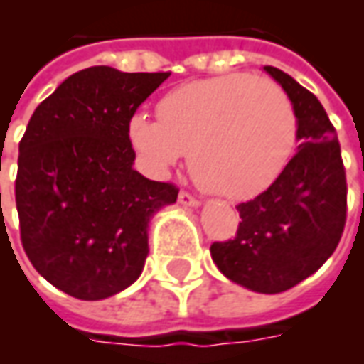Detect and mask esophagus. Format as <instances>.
Listing matches in <instances>:
<instances>
[{
	"label": "esophagus",
	"mask_w": 364,
	"mask_h": 364,
	"mask_svg": "<svg viewBox=\"0 0 364 364\" xmlns=\"http://www.w3.org/2000/svg\"><path fill=\"white\" fill-rule=\"evenodd\" d=\"M179 205L195 206V208H197V206L200 205V200H198L197 197H193V195L187 193V191H181V193H179Z\"/></svg>",
	"instance_id": "34e87169"
}]
</instances>
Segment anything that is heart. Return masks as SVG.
Segmentation results:
<instances>
[{"label": "heart", "mask_w": 364, "mask_h": 364, "mask_svg": "<svg viewBox=\"0 0 364 364\" xmlns=\"http://www.w3.org/2000/svg\"><path fill=\"white\" fill-rule=\"evenodd\" d=\"M156 112L158 122L128 119V140L144 164L164 175L189 151L195 181L232 200L265 193L296 150L294 105L269 77L230 74L185 83L161 97Z\"/></svg>", "instance_id": "obj_1"}]
</instances>
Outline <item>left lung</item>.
<instances>
[{
  "label": "left lung",
  "instance_id": "obj_1",
  "mask_svg": "<svg viewBox=\"0 0 364 364\" xmlns=\"http://www.w3.org/2000/svg\"><path fill=\"white\" fill-rule=\"evenodd\" d=\"M287 91L298 117V151L265 193L237 205L234 240L214 242L220 273L261 294L314 274L336 252L347 216V183L336 128L318 97L279 68H263Z\"/></svg>",
  "mask_w": 364,
  "mask_h": 364
}]
</instances>
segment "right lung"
I'll return each instance as SVG.
<instances>
[{"instance_id":"right-lung-1","label":"right lung","mask_w":364,"mask_h":364,"mask_svg":"<svg viewBox=\"0 0 364 364\" xmlns=\"http://www.w3.org/2000/svg\"><path fill=\"white\" fill-rule=\"evenodd\" d=\"M169 74L85 68L38 105L19 142L21 242L46 281L80 300L128 289L148 257V224L179 189L136 171L128 119Z\"/></svg>"}]
</instances>
